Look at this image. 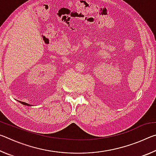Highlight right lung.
<instances>
[{
  "label": "right lung",
  "mask_w": 156,
  "mask_h": 156,
  "mask_svg": "<svg viewBox=\"0 0 156 156\" xmlns=\"http://www.w3.org/2000/svg\"><path fill=\"white\" fill-rule=\"evenodd\" d=\"M18 102H20L21 104H23V105H26V106H31V105H30V104H27V103H26V102H21V101H18Z\"/></svg>",
  "instance_id": "add662e5"
}]
</instances>
